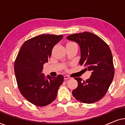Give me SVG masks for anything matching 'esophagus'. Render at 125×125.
<instances>
[{
    "instance_id": "1",
    "label": "esophagus",
    "mask_w": 125,
    "mask_h": 125,
    "mask_svg": "<svg viewBox=\"0 0 125 125\" xmlns=\"http://www.w3.org/2000/svg\"><path fill=\"white\" fill-rule=\"evenodd\" d=\"M64 79L65 80H67L70 79V78H71V77H70L68 76H64Z\"/></svg>"
}]
</instances>
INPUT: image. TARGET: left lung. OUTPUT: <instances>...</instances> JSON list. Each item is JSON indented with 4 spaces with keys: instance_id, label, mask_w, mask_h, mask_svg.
Listing matches in <instances>:
<instances>
[{
    "instance_id": "obj_1",
    "label": "left lung",
    "mask_w": 125,
    "mask_h": 125,
    "mask_svg": "<svg viewBox=\"0 0 125 125\" xmlns=\"http://www.w3.org/2000/svg\"><path fill=\"white\" fill-rule=\"evenodd\" d=\"M66 39L78 44L81 53L79 64L92 72L85 81L80 77L75 78L78 86L73 90V97L85 104L98 101L106 93L114 76L110 48L98 36L89 32L73 34Z\"/></svg>"
}]
</instances>
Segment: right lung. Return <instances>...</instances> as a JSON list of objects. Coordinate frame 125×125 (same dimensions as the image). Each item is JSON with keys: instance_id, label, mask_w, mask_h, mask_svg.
I'll use <instances>...</instances> for the list:
<instances>
[{"instance_id": "right-lung-1", "label": "right lung", "mask_w": 125, "mask_h": 125, "mask_svg": "<svg viewBox=\"0 0 125 125\" xmlns=\"http://www.w3.org/2000/svg\"><path fill=\"white\" fill-rule=\"evenodd\" d=\"M62 35L45 34L27 40L20 48L15 62L14 70L20 93L26 100L37 106H45L55 100L64 76L53 77L42 73L53 48Z\"/></svg>"}]
</instances>
